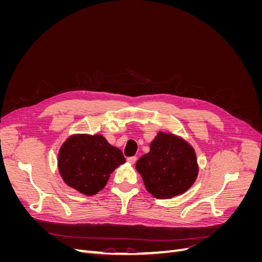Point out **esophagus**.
<instances>
[{"instance_id": "esophagus-1", "label": "esophagus", "mask_w": 262, "mask_h": 262, "mask_svg": "<svg viewBox=\"0 0 262 262\" xmlns=\"http://www.w3.org/2000/svg\"><path fill=\"white\" fill-rule=\"evenodd\" d=\"M137 160H138L137 156H131V157L126 158V161H128V163H130V164H134L137 162Z\"/></svg>"}]
</instances>
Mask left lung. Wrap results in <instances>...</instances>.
<instances>
[{
	"mask_svg": "<svg viewBox=\"0 0 262 262\" xmlns=\"http://www.w3.org/2000/svg\"><path fill=\"white\" fill-rule=\"evenodd\" d=\"M136 168L147 191L157 199L185 193L199 172L194 148L186 140L167 132L157 133L149 152L139 158Z\"/></svg>",
	"mask_w": 262,
	"mask_h": 262,
	"instance_id": "left-lung-1",
	"label": "left lung"
}]
</instances>
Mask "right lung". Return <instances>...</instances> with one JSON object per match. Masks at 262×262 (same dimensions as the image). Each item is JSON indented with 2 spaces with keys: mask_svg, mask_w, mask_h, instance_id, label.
Instances as JSON below:
<instances>
[{
  "mask_svg": "<svg viewBox=\"0 0 262 262\" xmlns=\"http://www.w3.org/2000/svg\"><path fill=\"white\" fill-rule=\"evenodd\" d=\"M125 162L120 149L101 134H72L61 145L58 168L66 184L86 195L104 189L117 167Z\"/></svg>",
  "mask_w": 262,
  "mask_h": 262,
  "instance_id": "obj_1",
  "label": "right lung"
}]
</instances>
